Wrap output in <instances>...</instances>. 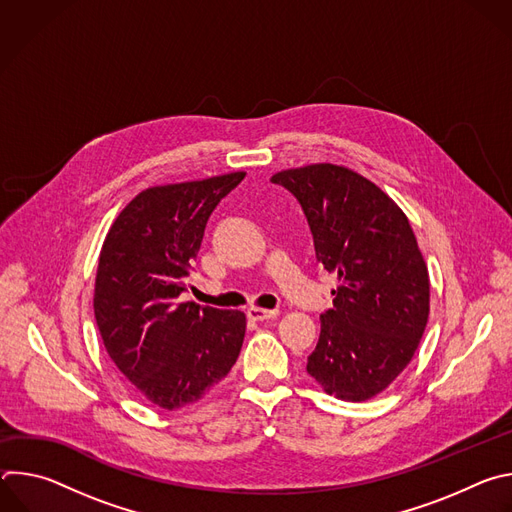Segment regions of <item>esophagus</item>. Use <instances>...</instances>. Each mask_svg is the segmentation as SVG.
Segmentation results:
<instances>
[{
  "instance_id": "1",
  "label": "esophagus",
  "mask_w": 512,
  "mask_h": 512,
  "mask_svg": "<svg viewBox=\"0 0 512 512\" xmlns=\"http://www.w3.org/2000/svg\"><path fill=\"white\" fill-rule=\"evenodd\" d=\"M247 316L255 322H263V320H271V318H277L279 316V310H265V308H257V306H251L247 310Z\"/></svg>"
}]
</instances>
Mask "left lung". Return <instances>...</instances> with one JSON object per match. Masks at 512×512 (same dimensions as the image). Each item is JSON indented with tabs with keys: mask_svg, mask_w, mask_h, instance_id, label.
Masks as SVG:
<instances>
[{
	"mask_svg": "<svg viewBox=\"0 0 512 512\" xmlns=\"http://www.w3.org/2000/svg\"><path fill=\"white\" fill-rule=\"evenodd\" d=\"M271 182L300 200L316 259L340 283L308 375L336 399H373L405 371L429 318V273L409 218L346 166L289 168Z\"/></svg>",
	"mask_w": 512,
	"mask_h": 512,
	"instance_id": "8db88e82",
	"label": "left lung"
}]
</instances>
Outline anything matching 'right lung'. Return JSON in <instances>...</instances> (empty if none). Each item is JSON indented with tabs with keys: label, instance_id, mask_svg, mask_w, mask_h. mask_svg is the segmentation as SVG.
Here are the masks:
<instances>
[{
	"label": "right lung",
	"instance_id": "right-lung-1",
	"mask_svg": "<svg viewBox=\"0 0 512 512\" xmlns=\"http://www.w3.org/2000/svg\"><path fill=\"white\" fill-rule=\"evenodd\" d=\"M245 172L141 190L113 221L95 277L105 350L133 389L174 411L202 399L239 358L247 318L180 302L204 227Z\"/></svg>",
	"mask_w": 512,
	"mask_h": 512
}]
</instances>
